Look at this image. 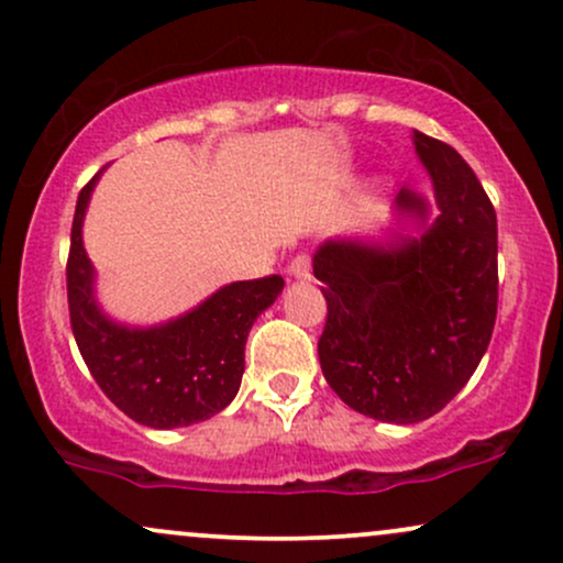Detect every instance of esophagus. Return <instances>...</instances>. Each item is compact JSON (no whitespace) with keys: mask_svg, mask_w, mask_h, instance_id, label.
I'll return each mask as SVG.
<instances>
[{"mask_svg":"<svg viewBox=\"0 0 563 563\" xmlns=\"http://www.w3.org/2000/svg\"><path fill=\"white\" fill-rule=\"evenodd\" d=\"M288 275L299 277V280H307L312 275V256L309 254H296L294 260L288 262Z\"/></svg>","mask_w":563,"mask_h":563,"instance_id":"34e87169","label":"esophagus"}]
</instances>
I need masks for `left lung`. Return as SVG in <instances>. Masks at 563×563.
Wrapping results in <instances>:
<instances>
[{"label":"left lung","mask_w":563,"mask_h":563,"mask_svg":"<svg viewBox=\"0 0 563 563\" xmlns=\"http://www.w3.org/2000/svg\"><path fill=\"white\" fill-rule=\"evenodd\" d=\"M434 179L437 222L421 241L384 251L325 243L314 277L328 303L320 367L352 410L418 423L474 376L497 318V217L471 166L448 142L416 132ZM399 209L426 219L410 190Z\"/></svg>","instance_id":"1"}]
</instances>
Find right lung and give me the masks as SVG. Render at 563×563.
Segmentation results:
<instances>
[{
  "label": "right lung",
  "mask_w": 563,
  "mask_h": 563,
  "mask_svg": "<svg viewBox=\"0 0 563 563\" xmlns=\"http://www.w3.org/2000/svg\"><path fill=\"white\" fill-rule=\"evenodd\" d=\"M95 179L81 187L66 264L70 331L102 394L124 416L151 429H179L224 410L243 378L251 325L283 290L280 275L238 280L185 318L151 331H129L102 318L92 296V264L81 245V219Z\"/></svg>",
  "instance_id": "add662e5"
}]
</instances>
